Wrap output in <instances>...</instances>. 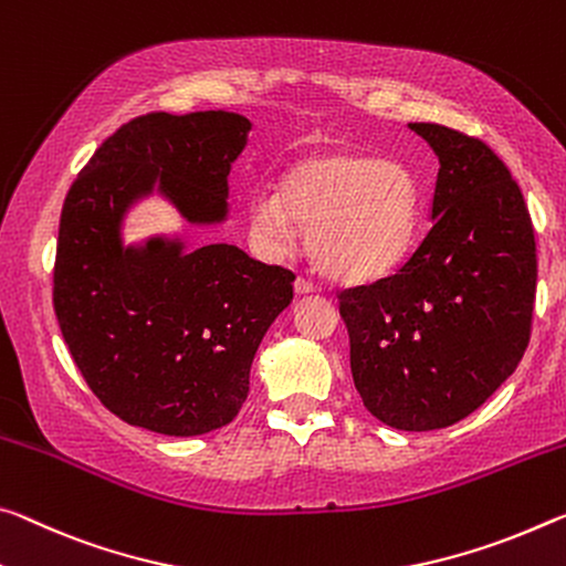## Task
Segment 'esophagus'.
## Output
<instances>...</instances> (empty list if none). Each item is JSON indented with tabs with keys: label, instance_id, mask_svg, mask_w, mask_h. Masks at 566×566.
Listing matches in <instances>:
<instances>
[{
	"label": "esophagus",
	"instance_id": "esophagus-1",
	"mask_svg": "<svg viewBox=\"0 0 566 566\" xmlns=\"http://www.w3.org/2000/svg\"><path fill=\"white\" fill-rule=\"evenodd\" d=\"M294 292H297L300 297H304V294H315L317 286L315 282L307 280V276H297V280H294Z\"/></svg>",
	"mask_w": 566,
	"mask_h": 566
}]
</instances>
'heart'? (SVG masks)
<instances>
[{
	"mask_svg": "<svg viewBox=\"0 0 566 566\" xmlns=\"http://www.w3.org/2000/svg\"><path fill=\"white\" fill-rule=\"evenodd\" d=\"M416 184L400 164L353 148H317L284 170L280 188L249 201L251 234L272 254L307 231L312 262L343 284L396 272L416 234Z\"/></svg>",
	"mask_w": 566,
	"mask_h": 566,
	"instance_id": "heart-1",
	"label": "heart"
}]
</instances>
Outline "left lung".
<instances>
[{
    "label": "left lung",
    "instance_id": "left-lung-1",
    "mask_svg": "<svg viewBox=\"0 0 566 566\" xmlns=\"http://www.w3.org/2000/svg\"><path fill=\"white\" fill-rule=\"evenodd\" d=\"M438 158L430 231L398 274L339 294L365 408L398 430H438L481 408L522 363L536 244L524 196L479 138L408 123Z\"/></svg>",
    "mask_w": 566,
    "mask_h": 566
}]
</instances>
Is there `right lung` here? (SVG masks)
Here are the masks:
<instances>
[{"instance_id":"obj_1","label":"right lung","mask_w":566,"mask_h":566,"mask_svg":"<svg viewBox=\"0 0 566 566\" xmlns=\"http://www.w3.org/2000/svg\"><path fill=\"white\" fill-rule=\"evenodd\" d=\"M251 128L229 111L140 115L95 150L62 206L55 315L90 390L125 423L181 438L231 423L259 343L292 304L290 269L234 244L123 237L148 196L193 227L227 221Z\"/></svg>"}]
</instances>
